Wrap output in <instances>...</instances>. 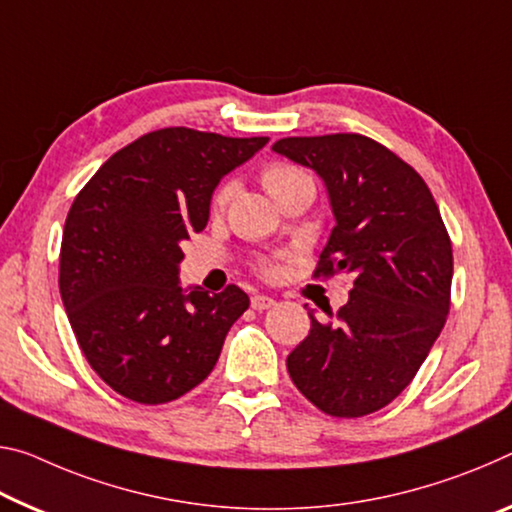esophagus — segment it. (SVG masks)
<instances>
[{
    "instance_id": "1",
    "label": "esophagus",
    "mask_w": 512,
    "mask_h": 512,
    "mask_svg": "<svg viewBox=\"0 0 512 512\" xmlns=\"http://www.w3.org/2000/svg\"><path fill=\"white\" fill-rule=\"evenodd\" d=\"M250 305H253V310L264 312V310H271V307L275 305V300L271 296H253L250 298Z\"/></svg>"
}]
</instances>
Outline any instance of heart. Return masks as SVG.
Returning a JSON list of instances; mask_svg holds the SVG:
<instances>
[{"label":"heart","instance_id":"1","mask_svg":"<svg viewBox=\"0 0 512 512\" xmlns=\"http://www.w3.org/2000/svg\"><path fill=\"white\" fill-rule=\"evenodd\" d=\"M303 180H310V177H307L300 168L285 164V161H273V164L266 166L262 173V182L266 186V191H269L273 198H278L280 193H285L289 189V186H294ZM232 193H234L232 182H223L221 186H218L214 198H212L214 212H223V209L227 207V202H230V198H232ZM278 269H280L278 257H264L257 262V271L262 275H273V273H278Z\"/></svg>","mask_w":512,"mask_h":512}]
</instances>
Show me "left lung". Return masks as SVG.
<instances>
[{
	"label": "left lung",
	"instance_id": "obj_1",
	"mask_svg": "<svg viewBox=\"0 0 512 512\" xmlns=\"http://www.w3.org/2000/svg\"><path fill=\"white\" fill-rule=\"evenodd\" d=\"M328 186L332 227L314 278L353 275L348 303L287 358L298 392L330 417H364L412 383L451 307L453 250L431 189L362 134L289 136L273 145Z\"/></svg>",
	"mask_w": 512,
	"mask_h": 512
}]
</instances>
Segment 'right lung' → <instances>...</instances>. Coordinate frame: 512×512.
<instances>
[{
  "label": "right lung",
  "mask_w": 512,
  "mask_h": 512,
  "mask_svg": "<svg viewBox=\"0 0 512 512\" xmlns=\"http://www.w3.org/2000/svg\"><path fill=\"white\" fill-rule=\"evenodd\" d=\"M269 143L189 127L143 134L104 161L63 227L59 287L84 358L143 405L191 392L216 367L250 300L227 285L184 294L180 243L205 230L221 177Z\"/></svg>",
  "instance_id": "right-lung-1"
}]
</instances>
